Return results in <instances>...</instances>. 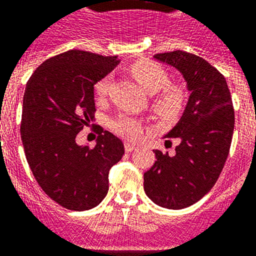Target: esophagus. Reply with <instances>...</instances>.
Returning <instances> with one entry per match:
<instances>
[{
    "instance_id": "34e87169",
    "label": "esophagus",
    "mask_w": 256,
    "mask_h": 256,
    "mask_svg": "<svg viewBox=\"0 0 256 256\" xmlns=\"http://www.w3.org/2000/svg\"><path fill=\"white\" fill-rule=\"evenodd\" d=\"M136 148H138V146H135V144L128 143V142L125 143V150H126V152H132V150H135Z\"/></svg>"
}]
</instances>
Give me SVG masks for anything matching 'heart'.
Listing matches in <instances>:
<instances>
[{"label": "heart", "instance_id": "obj_1", "mask_svg": "<svg viewBox=\"0 0 256 256\" xmlns=\"http://www.w3.org/2000/svg\"><path fill=\"white\" fill-rule=\"evenodd\" d=\"M131 73L142 88L150 92L156 94L153 100V110L160 116L176 114L183 108L184 91L178 86H167L170 78L161 66L153 62H138L131 66ZM112 77L104 76L103 78L96 81L94 86L95 95L98 99H104L110 91ZM110 128L116 134L126 138L128 140H139L143 135V125L139 120L128 114H120L110 122Z\"/></svg>", "mask_w": 256, "mask_h": 256}]
</instances>
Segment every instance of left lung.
<instances>
[{
	"label": "left lung",
	"instance_id": "obj_1",
	"mask_svg": "<svg viewBox=\"0 0 256 256\" xmlns=\"http://www.w3.org/2000/svg\"><path fill=\"white\" fill-rule=\"evenodd\" d=\"M153 58L179 70L190 95L182 118L165 136L180 142L175 154L154 150L157 160L144 172V192L156 205L180 210L216 183L232 143L234 110L224 76L205 59L182 50Z\"/></svg>",
	"mask_w": 256,
	"mask_h": 256
}]
</instances>
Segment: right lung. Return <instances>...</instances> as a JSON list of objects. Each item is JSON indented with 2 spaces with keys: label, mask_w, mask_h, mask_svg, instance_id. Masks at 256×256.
<instances>
[{
  "label": "right lung",
  "mask_w": 256,
  "mask_h": 256,
  "mask_svg": "<svg viewBox=\"0 0 256 256\" xmlns=\"http://www.w3.org/2000/svg\"><path fill=\"white\" fill-rule=\"evenodd\" d=\"M118 62L70 50L44 62L26 82L20 125L26 161L42 190L68 210L99 205L110 188V168L125 153L118 138L102 128L94 148L76 143L94 118V85Z\"/></svg>",
  "instance_id": "1"
}]
</instances>
